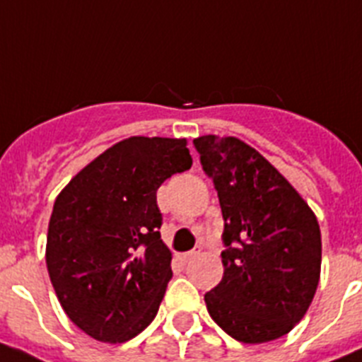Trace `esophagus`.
Listing matches in <instances>:
<instances>
[{"instance_id":"obj_1","label":"esophagus","mask_w":362,"mask_h":362,"mask_svg":"<svg viewBox=\"0 0 362 362\" xmlns=\"http://www.w3.org/2000/svg\"><path fill=\"white\" fill-rule=\"evenodd\" d=\"M197 255H199V250H194V251H187V253H181L177 258L183 262V264H187V262H190L192 258H195Z\"/></svg>"}]
</instances>
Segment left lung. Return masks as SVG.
<instances>
[{
	"instance_id": "1",
	"label": "left lung",
	"mask_w": 362,
	"mask_h": 362,
	"mask_svg": "<svg viewBox=\"0 0 362 362\" xmlns=\"http://www.w3.org/2000/svg\"><path fill=\"white\" fill-rule=\"evenodd\" d=\"M221 203L224 274L204 294L211 320L233 339L285 336L320 284L321 231L309 204L260 154L233 136L194 140Z\"/></svg>"
}]
</instances>
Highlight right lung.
Instances as JSON below:
<instances>
[{
	"instance_id": "obj_1",
	"label": "right lung",
	"mask_w": 362,
	"mask_h": 362,
	"mask_svg": "<svg viewBox=\"0 0 362 362\" xmlns=\"http://www.w3.org/2000/svg\"><path fill=\"white\" fill-rule=\"evenodd\" d=\"M192 167L187 140L132 136L93 159L53 204L46 265L69 320L125 343L156 317L172 278L156 192Z\"/></svg>"
}]
</instances>
